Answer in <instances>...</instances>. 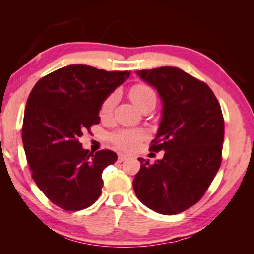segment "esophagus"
Segmentation results:
<instances>
[{
    "instance_id": "obj_1",
    "label": "esophagus",
    "mask_w": 254,
    "mask_h": 254,
    "mask_svg": "<svg viewBox=\"0 0 254 254\" xmlns=\"http://www.w3.org/2000/svg\"><path fill=\"white\" fill-rule=\"evenodd\" d=\"M127 158V156H126V154H122V153H120V154H119V158H118V160H119V162H122V161L126 160Z\"/></svg>"
}]
</instances>
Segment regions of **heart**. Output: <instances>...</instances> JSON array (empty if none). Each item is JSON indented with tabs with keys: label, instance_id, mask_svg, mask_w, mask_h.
I'll list each match as a JSON object with an SVG mask.
<instances>
[{
	"label": "heart",
	"instance_id": "1",
	"mask_svg": "<svg viewBox=\"0 0 254 254\" xmlns=\"http://www.w3.org/2000/svg\"><path fill=\"white\" fill-rule=\"evenodd\" d=\"M130 97L135 106L139 107L140 110H142L143 107L148 105L154 106L157 101L156 93L153 92V89L143 84L133 86L130 92ZM115 103H117V95L115 94H112V95H110L103 102L101 106L102 118L109 117L114 109ZM144 136L145 132L142 130H122L115 133L112 136V140H113V142L119 148L130 151V150H134L139 145L141 140L144 139Z\"/></svg>",
	"mask_w": 254,
	"mask_h": 254
}]
</instances>
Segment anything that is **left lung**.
Returning <instances> with one entry per match:
<instances>
[{"label": "left lung", "mask_w": 254, "mask_h": 254, "mask_svg": "<svg viewBox=\"0 0 254 254\" xmlns=\"http://www.w3.org/2000/svg\"><path fill=\"white\" fill-rule=\"evenodd\" d=\"M135 72L161 100V120L150 150H162L165 156L153 165L140 159L133 188L148 208L179 214L203 197L220 169L224 141L221 106L207 85L179 68Z\"/></svg>", "instance_id": "left-lung-1"}]
</instances>
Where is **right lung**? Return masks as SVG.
<instances>
[{"label":"right lung","instance_id":"right-lung-1","mask_svg":"<svg viewBox=\"0 0 254 254\" xmlns=\"http://www.w3.org/2000/svg\"><path fill=\"white\" fill-rule=\"evenodd\" d=\"M130 75L69 65L45 76L30 93L22 127L25 156L34 183L60 208H87L100 197L103 170L118 156L110 150L89 153L78 140L100 123L103 102Z\"/></svg>","mask_w":254,"mask_h":254}]
</instances>
